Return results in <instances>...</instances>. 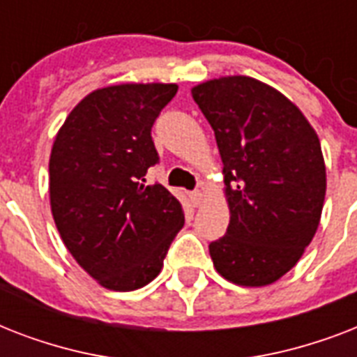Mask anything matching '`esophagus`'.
I'll return each instance as SVG.
<instances>
[{"label": "esophagus", "mask_w": 357, "mask_h": 357, "mask_svg": "<svg viewBox=\"0 0 357 357\" xmlns=\"http://www.w3.org/2000/svg\"><path fill=\"white\" fill-rule=\"evenodd\" d=\"M190 200H192V204L198 207L202 204V200H204V192H202L200 189L192 190V192H190Z\"/></svg>", "instance_id": "34e87169"}]
</instances>
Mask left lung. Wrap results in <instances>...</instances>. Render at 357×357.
Returning <instances> with one entry per match:
<instances>
[{
  "mask_svg": "<svg viewBox=\"0 0 357 357\" xmlns=\"http://www.w3.org/2000/svg\"><path fill=\"white\" fill-rule=\"evenodd\" d=\"M224 162L229 226L209 244L228 282L263 287L293 268L315 237L326 195L321 140L296 105L246 75L192 89Z\"/></svg>",
  "mask_w": 357,
  "mask_h": 357,
  "instance_id": "obj_1",
  "label": "left lung"
}]
</instances>
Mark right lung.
<instances>
[{
  "label": "right lung",
  "mask_w": 357,
  "mask_h": 357,
  "mask_svg": "<svg viewBox=\"0 0 357 357\" xmlns=\"http://www.w3.org/2000/svg\"><path fill=\"white\" fill-rule=\"evenodd\" d=\"M174 83H123L91 92L59 129L50 155V204L61 238L100 285L135 291L161 272L183 228V207L144 185L159 161L151 126Z\"/></svg>",
  "instance_id": "obj_1"
}]
</instances>
